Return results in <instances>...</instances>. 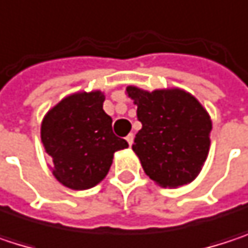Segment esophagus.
Listing matches in <instances>:
<instances>
[{
    "mask_svg": "<svg viewBox=\"0 0 248 248\" xmlns=\"http://www.w3.org/2000/svg\"><path fill=\"white\" fill-rule=\"evenodd\" d=\"M126 142L129 143V146H132V143H133V133H129L126 136Z\"/></svg>",
    "mask_w": 248,
    "mask_h": 248,
    "instance_id": "esophagus-1",
    "label": "esophagus"
}]
</instances>
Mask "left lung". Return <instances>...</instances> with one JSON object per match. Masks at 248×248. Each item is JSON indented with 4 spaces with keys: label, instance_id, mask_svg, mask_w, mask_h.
Returning a JSON list of instances; mask_svg holds the SVG:
<instances>
[{
    "label": "left lung",
    "instance_id": "obj_1",
    "mask_svg": "<svg viewBox=\"0 0 248 248\" xmlns=\"http://www.w3.org/2000/svg\"><path fill=\"white\" fill-rule=\"evenodd\" d=\"M138 106L142 129L132 149L158 185L176 188L194 181L208 156L211 119L202 105L181 89L154 92L126 87Z\"/></svg>",
    "mask_w": 248,
    "mask_h": 248
}]
</instances>
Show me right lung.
I'll return each mask as SVG.
<instances>
[{"label": "right lung", "mask_w": 248, "mask_h": 248, "mask_svg": "<svg viewBox=\"0 0 248 248\" xmlns=\"http://www.w3.org/2000/svg\"><path fill=\"white\" fill-rule=\"evenodd\" d=\"M100 90L78 92L51 108L41 124V142L53 161V175L64 186L89 189L110 170L113 154L127 142L112 130Z\"/></svg>", "instance_id": "right-lung-1"}]
</instances>
